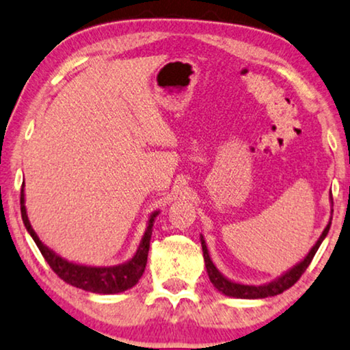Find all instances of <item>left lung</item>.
Wrapping results in <instances>:
<instances>
[{"label": "left lung", "mask_w": 350, "mask_h": 350, "mask_svg": "<svg viewBox=\"0 0 350 350\" xmlns=\"http://www.w3.org/2000/svg\"><path fill=\"white\" fill-rule=\"evenodd\" d=\"M329 201H332V208H333L332 195H329ZM332 214H333V209H332ZM329 225H332V219L328 220L327 226H325V230L322 231L321 238L317 239V243L312 245V249L309 250L308 255L301 260V262L297 263L295 267H292L290 269H287V271L280 274L279 278L273 279L271 282L260 284V285L241 284V282H234V280L225 278V275L219 271L217 267H215V265L213 263V260H211V255H209L208 245H206L204 236L200 234L201 247H203V257H204V263H206V271H208V275H209L211 282H213L214 287L217 288L220 293L226 295V297L243 298V299H258V298L274 297V295L282 293L284 290L292 287V285L297 282L299 278H301V274L306 271V268L309 267V263L312 262V258H314V255H316L317 249L321 247V244H322V241L325 239V236L328 234Z\"/></svg>", "instance_id": "obj_1"}]
</instances>
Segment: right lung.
I'll list each match as a JSON object with an SVG mask.
<instances>
[{"mask_svg":"<svg viewBox=\"0 0 350 350\" xmlns=\"http://www.w3.org/2000/svg\"><path fill=\"white\" fill-rule=\"evenodd\" d=\"M23 187H25V184H22L21 191V211L23 224H25V228L29 236H31L34 243H36L38 249L41 250L42 257L46 258L49 267L57 273L58 278L63 279L70 285H75L77 288L85 290V292L100 295H114L135 287L146 269L152 228H154L155 217L160 214V211H154V213L149 215V219H147V228L144 231V234H142L141 243L137 245L136 254L133 255L130 260H126L125 263L114 265V267H90V265L68 262L66 258H63L58 254L53 252L51 247H47V245L38 238L36 231L33 230V226L28 220L25 208V189H23Z\"/></svg>","mask_w":350,"mask_h":350,"instance_id":"obj_1","label":"right lung"}]
</instances>
